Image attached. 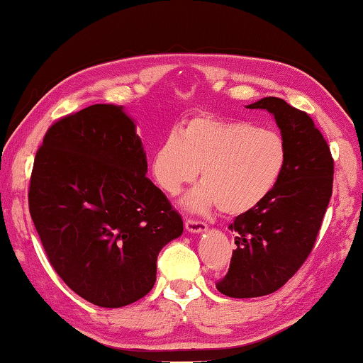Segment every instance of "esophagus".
Wrapping results in <instances>:
<instances>
[{
    "mask_svg": "<svg viewBox=\"0 0 363 363\" xmlns=\"http://www.w3.org/2000/svg\"><path fill=\"white\" fill-rule=\"evenodd\" d=\"M184 228H186L188 232H203L207 230V224L201 220H194V218H186V221H184Z\"/></svg>",
    "mask_w": 363,
    "mask_h": 363,
    "instance_id": "esophagus-1",
    "label": "esophagus"
}]
</instances>
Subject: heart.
<instances>
[{"label": "heart", "mask_w": 363, "mask_h": 363, "mask_svg": "<svg viewBox=\"0 0 363 363\" xmlns=\"http://www.w3.org/2000/svg\"><path fill=\"white\" fill-rule=\"evenodd\" d=\"M180 133L161 140L152 172L158 186L174 196L193 183L201 169L202 186L186 201L191 208L216 205L223 215L245 213L257 207L281 177L288 148L270 129L197 115Z\"/></svg>", "instance_id": "1"}]
</instances>
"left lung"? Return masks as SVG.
I'll use <instances>...</instances> for the list:
<instances>
[{"instance_id": "8db88e82", "label": "left lung", "mask_w": 363, "mask_h": 363, "mask_svg": "<svg viewBox=\"0 0 363 363\" xmlns=\"http://www.w3.org/2000/svg\"><path fill=\"white\" fill-rule=\"evenodd\" d=\"M248 108L275 115L288 156L272 193L229 225L237 248L216 288L235 298L267 296L296 275L314 248L333 188L330 147L308 113L273 96Z\"/></svg>"}]
</instances>
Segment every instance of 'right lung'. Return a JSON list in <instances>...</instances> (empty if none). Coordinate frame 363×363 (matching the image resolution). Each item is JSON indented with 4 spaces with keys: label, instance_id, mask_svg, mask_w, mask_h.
Here are the masks:
<instances>
[{
    "label": "right lung",
    "instance_id": "1",
    "mask_svg": "<svg viewBox=\"0 0 363 363\" xmlns=\"http://www.w3.org/2000/svg\"><path fill=\"white\" fill-rule=\"evenodd\" d=\"M147 160L121 107L65 115L38 148L28 207L53 270L90 303L118 308L152 291L182 215L145 175Z\"/></svg>",
    "mask_w": 363,
    "mask_h": 363
}]
</instances>
